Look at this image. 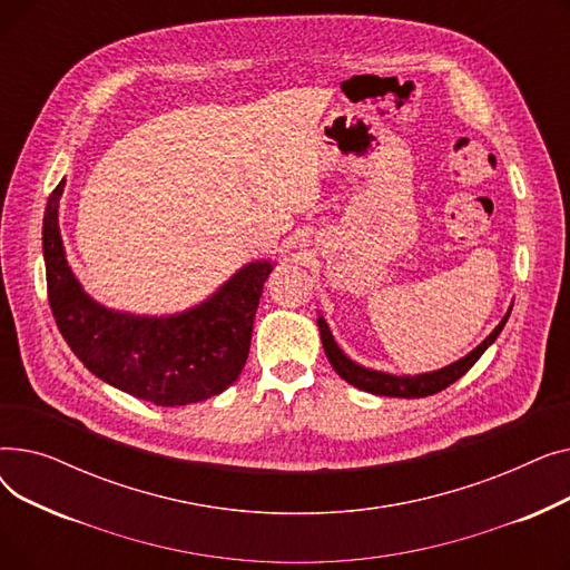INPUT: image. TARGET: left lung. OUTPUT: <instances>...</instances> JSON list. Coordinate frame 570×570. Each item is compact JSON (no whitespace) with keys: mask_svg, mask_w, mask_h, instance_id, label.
<instances>
[{"mask_svg":"<svg viewBox=\"0 0 570 570\" xmlns=\"http://www.w3.org/2000/svg\"><path fill=\"white\" fill-rule=\"evenodd\" d=\"M508 316H511V312H508L501 323L494 327V331L490 333V337L478 344L469 355H464L462 361L448 365L443 370H436V372H428V374H415V376H395V374H385V372H376V370H367L363 365L353 363L351 357L344 355V351L335 344L333 335H331V327H327L325 318L318 316V331H321V342H323V348H325V355L327 361H331L333 370L344 379L348 381L351 385L361 387V391L365 393H372V395H385V397H428V395H434L439 391H443V387H448L451 383H455L460 376H464L473 365L478 357H481L485 353V348L499 337V333L503 331V325L508 321Z\"/></svg>","mask_w":570,"mask_h":570,"instance_id":"8db88e82","label":"left lung"}]
</instances>
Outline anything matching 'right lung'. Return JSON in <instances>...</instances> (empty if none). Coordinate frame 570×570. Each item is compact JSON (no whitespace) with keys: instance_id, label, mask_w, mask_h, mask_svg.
Here are the masks:
<instances>
[{"instance_id":"1","label":"right lung","mask_w":570,"mask_h":570,"mask_svg":"<svg viewBox=\"0 0 570 570\" xmlns=\"http://www.w3.org/2000/svg\"><path fill=\"white\" fill-rule=\"evenodd\" d=\"M65 179L48 198L43 258L48 303L78 361L101 381L157 406H185L224 393L243 372L254 316L273 263H247L213 297L173 316H134L89 297L67 263L57 224Z\"/></svg>"}]
</instances>
